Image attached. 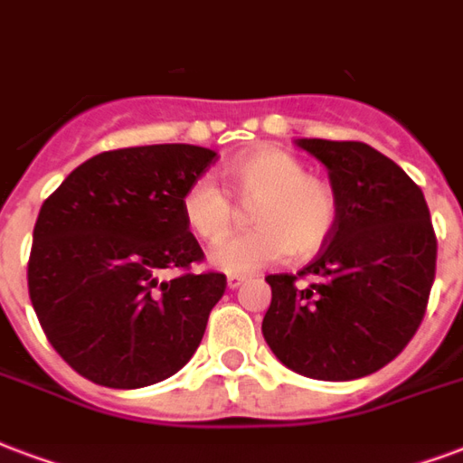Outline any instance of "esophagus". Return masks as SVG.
Returning a JSON list of instances; mask_svg holds the SVG:
<instances>
[{
    "label": "esophagus",
    "mask_w": 463,
    "mask_h": 463,
    "mask_svg": "<svg viewBox=\"0 0 463 463\" xmlns=\"http://www.w3.org/2000/svg\"><path fill=\"white\" fill-rule=\"evenodd\" d=\"M242 281H245V277H240V274H231V277H228V288L242 287Z\"/></svg>",
    "instance_id": "obj_1"
}]
</instances>
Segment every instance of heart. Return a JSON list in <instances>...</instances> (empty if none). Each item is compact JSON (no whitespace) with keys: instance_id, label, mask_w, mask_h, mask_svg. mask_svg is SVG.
I'll return each instance as SVG.
<instances>
[{"instance_id":"b5f03b06","label":"heart","mask_w":463,"mask_h":463,"mask_svg":"<svg viewBox=\"0 0 463 463\" xmlns=\"http://www.w3.org/2000/svg\"><path fill=\"white\" fill-rule=\"evenodd\" d=\"M232 199L249 206L252 231L228 235L235 223V206L211 179H196L182 196V216L189 231L206 242L208 264L225 274H250L284 260L288 252L308 257L326 245L337 223L333 186L306 175V167L281 147L262 146L238 155L223 169Z\"/></svg>"}]
</instances>
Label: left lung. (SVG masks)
<instances>
[{"instance_id": "left-lung-1", "label": "left lung", "mask_w": 463, "mask_h": 463, "mask_svg": "<svg viewBox=\"0 0 463 463\" xmlns=\"http://www.w3.org/2000/svg\"><path fill=\"white\" fill-rule=\"evenodd\" d=\"M327 169L337 223L316 260L269 274L262 335L291 372L317 381L369 376L396 359L422 323L435 281L437 240L420 186L357 140L298 137Z\"/></svg>"}]
</instances>
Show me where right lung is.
<instances>
[{"label": "right lung", "instance_id": "1", "mask_svg": "<svg viewBox=\"0 0 463 463\" xmlns=\"http://www.w3.org/2000/svg\"><path fill=\"white\" fill-rule=\"evenodd\" d=\"M216 160L167 143L94 155L45 199L33 228L28 296L45 337L84 379L143 388L194 357L225 277L201 262L182 196Z\"/></svg>", "mask_w": 463, "mask_h": 463}]
</instances>
